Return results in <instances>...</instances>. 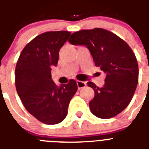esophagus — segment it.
Segmentation results:
<instances>
[{"instance_id":"34e87169","label":"esophagus","mask_w":149,"mask_h":149,"mask_svg":"<svg viewBox=\"0 0 149 149\" xmlns=\"http://www.w3.org/2000/svg\"><path fill=\"white\" fill-rule=\"evenodd\" d=\"M76 84H77L78 88L79 89H81L86 86V83L84 82V81H76Z\"/></svg>"}]
</instances>
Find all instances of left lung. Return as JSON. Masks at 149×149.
<instances>
[{"label": "left lung", "mask_w": 149, "mask_h": 149, "mask_svg": "<svg viewBox=\"0 0 149 149\" xmlns=\"http://www.w3.org/2000/svg\"><path fill=\"white\" fill-rule=\"evenodd\" d=\"M68 41L87 47L95 66L106 74L102 87L87 82L95 92L89 103L92 113L103 119L118 115L130 103L138 82V64L132 48L116 34L100 28L79 31Z\"/></svg>", "instance_id": "obj_1"}]
</instances>
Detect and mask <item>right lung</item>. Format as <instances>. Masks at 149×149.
I'll list each match as a JSON object with an SVG mask.
<instances>
[{
    "mask_svg": "<svg viewBox=\"0 0 149 149\" xmlns=\"http://www.w3.org/2000/svg\"><path fill=\"white\" fill-rule=\"evenodd\" d=\"M70 32L48 31L25 46L15 68V86L26 110L45 124H57L68 115L77 84L70 79L57 86L51 79V68L56 66L59 52Z\"/></svg>",
    "mask_w": 149,
    "mask_h": 149,
    "instance_id": "add662e5",
    "label": "right lung"
}]
</instances>
